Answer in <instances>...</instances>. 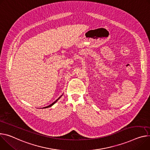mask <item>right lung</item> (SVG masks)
<instances>
[{"mask_svg":"<svg viewBox=\"0 0 150 150\" xmlns=\"http://www.w3.org/2000/svg\"><path fill=\"white\" fill-rule=\"evenodd\" d=\"M61 96H60V97H61ZM60 98H59V99H57L56 100H55V101H54V102H53L52 103H51V105H48V106H45V107H44V108H49V107L51 106H52V105H54V103H56V102H57V100H59V99H60Z\"/></svg>","mask_w":150,"mask_h":150,"instance_id":"right-lung-1","label":"right lung"}]
</instances>
